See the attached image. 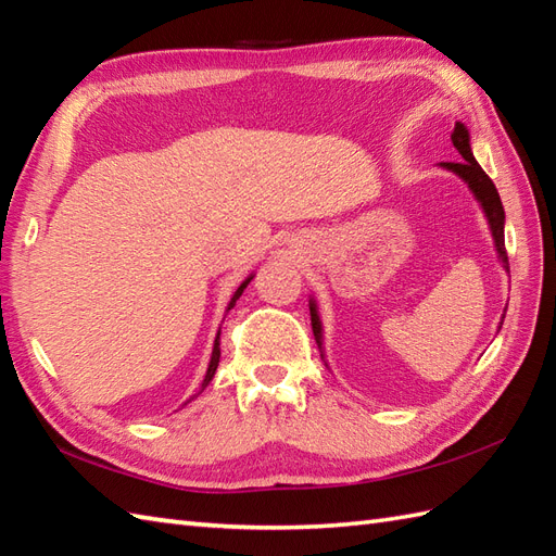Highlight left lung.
<instances>
[{
    "label": "left lung",
    "instance_id": "left-lung-1",
    "mask_svg": "<svg viewBox=\"0 0 556 556\" xmlns=\"http://www.w3.org/2000/svg\"><path fill=\"white\" fill-rule=\"evenodd\" d=\"M452 143L458 150V155L464 157L460 162H440V167L454 172L458 179H464L470 188V193L476 195V200L480 203L482 212H485L492 239H494V251L500 255L502 267L509 271V257H506V248H504V207L497 188H494L490 176L482 172L480 164L473 157V150H470V136L468 128L456 122L454 134H452ZM311 323H313V334L317 341V349H320V356L325 358V346H323V323H320V313H317V303L315 299H311ZM502 327V323H500Z\"/></svg>",
    "mask_w": 556,
    "mask_h": 556
}]
</instances>
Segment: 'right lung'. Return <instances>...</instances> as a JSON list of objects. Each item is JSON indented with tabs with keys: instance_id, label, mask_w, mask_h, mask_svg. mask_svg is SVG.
I'll use <instances>...</instances> for the list:
<instances>
[{
	"instance_id": "add662e5",
	"label": "right lung",
	"mask_w": 556,
	"mask_h": 556,
	"mask_svg": "<svg viewBox=\"0 0 556 556\" xmlns=\"http://www.w3.org/2000/svg\"><path fill=\"white\" fill-rule=\"evenodd\" d=\"M251 279H253V275L251 277H245L243 281H241V287L239 289H236L233 291V296H231V301H229V305H227V311H231L233 308V305H236V301H239L241 299V293H243V289L248 287V285H251ZM217 365H219V332H217V337H215V346H212V356H210V365H207V372H205V380H203V384H200V392H203V389L212 382V377H215V372H217ZM198 392V394H200ZM195 394V396H198ZM195 396H191V399H195ZM191 399H188V401H191ZM188 401H186V404H188ZM184 404V406H186Z\"/></svg>"
}]
</instances>
